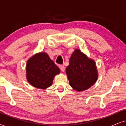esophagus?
Masks as SVG:
<instances>
[{"label": "esophagus", "instance_id": "34e87169", "mask_svg": "<svg viewBox=\"0 0 126 126\" xmlns=\"http://www.w3.org/2000/svg\"><path fill=\"white\" fill-rule=\"evenodd\" d=\"M60 69H61V70L62 72H64L65 70V66L64 65H60Z\"/></svg>", "mask_w": 126, "mask_h": 126}]
</instances>
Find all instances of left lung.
I'll return each instance as SVG.
<instances>
[{"label":"left lung","instance_id":"left-lung-1","mask_svg":"<svg viewBox=\"0 0 126 126\" xmlns=\"http://www.w3.org/2000/svg\"><path fill=\"white\" fill-rule=\"evenodd\" d=\"M66 73L70 85L78 91L88 89L95 83L98 77L94 61L79 49H76L70 57Z\"/></svg>","mask_w":126,"mask_h":126}]
</instances>
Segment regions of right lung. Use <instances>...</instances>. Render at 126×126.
Returning <instances> with one entry per match:
<instances>
[{
	"label": "right lung",
	"mask_w": 126,
	"mask_h": 126,
	"mask_svg": "<svg viewBox=\"0 0 126 126\" xmlns=\"http://www.w3.org/2000/svg\"><path fill=\"white\" fill-rule=\"evenodd\" d=\"M60 69L45 53H40L27 62L26 76L29 83L38 88L45 89L51 85Z\"/></svg>",
	"instance_id": "right-lung-1"
}]
</instances>
